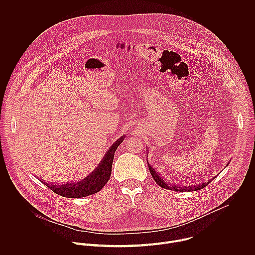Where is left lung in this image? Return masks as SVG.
Masks as SVG:
<instances>
[{"mask_svg":"<svg viewBox=\"0 0 255 255\" xmlns=\"http://www.w3.org/2000/svg\"><path fill=\"white\" fill-rule=\"evenodd\" d=\"M147 165H148V169L151 173V176L153 177L154 181L157 182V184L163 188H166V189H170V190H174V191H195V190H199L203 187H205L206 185L209 184V182H211L212 180H210L209 182H203L201 184H198V185H195V186H177V185H174V184H171V182L169 183L168 182H166L163 178H161L159 176V174L155 171V169L148 163L147 161Z\"/></svg>","mask_w":255,"mask_h":255,"instance_id":"left-lung-1","label":"left lung"}]
</instances>
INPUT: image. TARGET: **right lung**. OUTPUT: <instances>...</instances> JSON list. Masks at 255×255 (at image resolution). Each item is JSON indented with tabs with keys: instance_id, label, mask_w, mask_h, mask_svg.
Returning a JSON list of instances; mask_svg holds the SVG:
<instances>
[{
	"instance_id": "right-lung-1",
	"label": "right lung",
	"mask_w": 255,
	"mask_h": 255,
	"mask_svg": "<svg viewBox=\"0 0 255 255\" xmlns=\"http://www.w3.org/2000/svg\"><path fill=\"white\" fill-rule=\"evenodd\" d=\"M124 139L125 136H122L111 146L96 169L80 182L64 184H51L43 181L41 182L46 184L55 193L68 198L84 197L98 192L109 181L115 151L117 150L118 146L124 141Z\"/></svg>"
}]
</instances>
